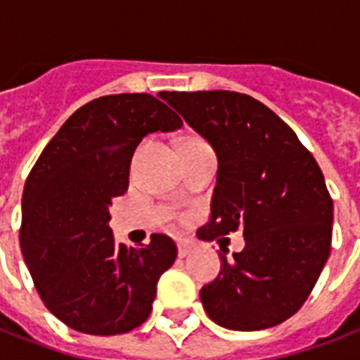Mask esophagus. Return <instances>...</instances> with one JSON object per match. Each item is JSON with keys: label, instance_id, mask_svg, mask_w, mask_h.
<instances>
[{"label": "esophagus", "instance_id": "esophagus-1", "mask_svg": "<svg viewBox=\"0 0 360 360\" xmlns=\"http://www.w3.org/2000/svg\"><path fill=\"white\" fill-rule=\"evenodd\" d=\"M195 242L193 240H188V238H180L178 240V255L180 257H188L189 253L195 252Z\"/></svg>", "mask_w": 360, "mask_h": 360}]
</instances>
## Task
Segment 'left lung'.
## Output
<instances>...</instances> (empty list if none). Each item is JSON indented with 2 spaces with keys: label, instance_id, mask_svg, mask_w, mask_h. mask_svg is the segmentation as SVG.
I'll list each match as a JSON object with an SVG mask.
<instances>
[{
  "label": "left lung",
  "instance_id": "8db88e82",
  "mask_svg": "<svg viewBox=\"0 0 360 360\" xmlns=\"http://www.w3.org/2000/svg\"><path fill=\"white\" fill-rule=\"evenodd\" d=\"M218 158L210 224L199 238L242 229L246 246L219 253L218 278L200 289L212 321L263 330L297 314L327 263L333 199L314 155L263 103L238 91L163 96Z\"/></svg>",
  "mask_w": 360,
  "mask_h": 360
}]
</instances>
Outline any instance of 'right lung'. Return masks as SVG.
<instances>
[{
  "label": "right lung",
  "instance_id": "1",
  "mask_svg": "<svg viewBox=\"0 0 360 360\" xmlns=\"http://www.w3.org/2000/svg\"><path fill=\"white\" fill-rule=\"evenodd\" d=\"M180 127L154 96H105L80 107L39 155L22 195L20 248L44 306L67 327L112 336L148 319L176 244L165 235L116 244L108 208L127 191L139 142Z\"/></svg>",
  "mask_w": 360,
  "mask_h": 360
}]
</instances>
